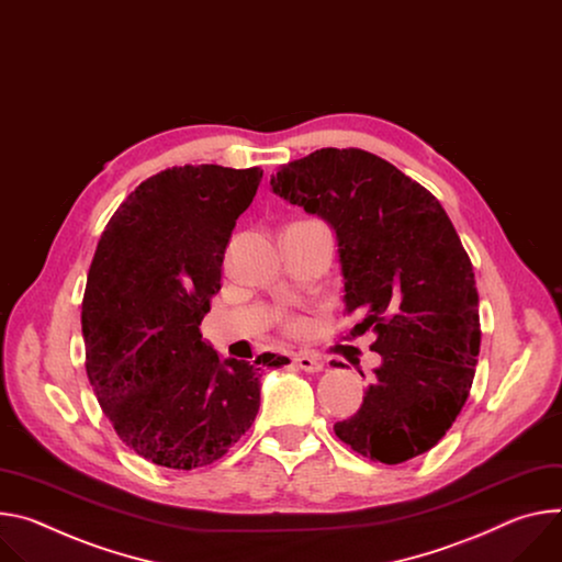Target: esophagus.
Returning <instances> with one entry per match:
<instances>
[{
	"instance_id": "1",
	"label": "esophagus",
	"mask_w": 562,
	"mask_h": 562,
	"mask_svg": "<svg viewBox=\"0 0 562 562\" xmlns=\"http://www.w3.org/2000/svg\"><path fill=\"white\" fill-rule=\"evenodd\" d=\"M293 363L300 368V370H304V372H323V363L318 361V359H314V356H307V353H295V359H293Z\"/></svg>"
}]
</instances>
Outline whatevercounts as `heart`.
Masks as SVG:
<instances>
[{
    "instance_id": "obj_1",
    "label": "heart",
    "mask_w": 562,
    "mask_h": 562,
    "mask_svg": "<svg viewBox=\"0 0 562 562\" xmlns=\"http://www.w3.org/2000/svg\"><path fill=\"white\" fill-rule=\"evenodd\" d=\"M289 329H291V331H302V329H304V323L297 321V318H293V321H289Z\"/></svg>"
}]
</instances>
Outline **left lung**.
Returning a JSON list of instances; mask_svg holds the SVG:
<instances>
[{"instance_id":"1","label":"left lung","mask_w":562,"mask_h":562,"mask_svg":"<svg viewBox=\"0 0 562 562\" xmlns=\"http://www.w3.org/2000/svg\"><path fill=\"white\" fill-rule=\"evenodd\" d=\"M271 190L334 231L345 312L376 334V379L338 439L383 464L430 450L469 398L482 336L473 265L441 203L356 147L291 161Z\"/></svg>"}]
</instances>
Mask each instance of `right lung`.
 <instances>
[{
  "label": "right lung",
  "mask_w": 562,
  "mask_h": 562,
  "mask_svg": "<svg viewBox=\"0 0 562 562\" xmlns=\"http://www.w3.org/2000/svg\"><path fill=\"white\" fill-rule=\"evenodd\" d=\"M260 181V168L164 170L100 235L82 297L87 376L123 443L157 467L217 462L260 411V366L289 363L269 351L222 359L199 331Z\"/></svg>",
  "instance_id": "1"
}]
</instances>
